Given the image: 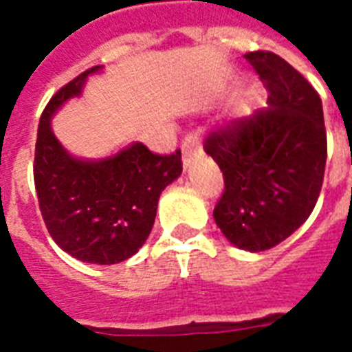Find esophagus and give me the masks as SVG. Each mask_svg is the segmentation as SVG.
Listing matches in <instances>:
<instances>
[{
    "label": "esophagus",
    "mask_w": 352,
    "mask_h": 352,
    "mask_svg": "<svg viewBox=\"0 0 352 352\" xmlns=\"http://www.w3.org/2000/svg\"><path fill=\"white\" fill-rule=\"evenodd\" d=\"M203 153V146H201V137H199L197 133H190L184 137L182 140V164L184 168L192 164V160L195 157Z\"/></svg>",
    "instance_id": "34e87169"
}]
</instances>
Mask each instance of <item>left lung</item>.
<instances>
[{"instance_id":"1","label":"left lung","mask_w":352,"mask_h":352,"mask_svg":"<svg viewBox=\"0 0 352 352\" xmlns=\"http://www.w3.org/2000/svg\"><path fill=\"white\" fill-rule=\"evenodd\" d=\"M268 91L267 109L212 131L204 149L223 171L214 219L232 245L268 250L294 234L322 192L327 135L314 87L283 58L246 52Z\"/></svg>"}]
</instances>
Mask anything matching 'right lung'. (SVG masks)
I'll list each match as a JSON object with an SVG mask.
<instances>
[{
	"mask_svg": "<svg viewBox=\"0 0 352 352\" xmlns=\"http://www.w3.org/2000/svg\"><path fill=\"white\" fill-rule=\"evenodd\" d=\"M102 65L63 85L41 113L34 155V184L41 217L63 252L84 263L129 259L153 228L162 190L182 173L181 151L151 153L131 142L106 159H78L54 137L51 120Z\"/></svg>",
	"mask_w": 352,
	"mask_h": 352,
	"instance_id": "add662e5",
	"label": "right lung"
}]
</instances>
